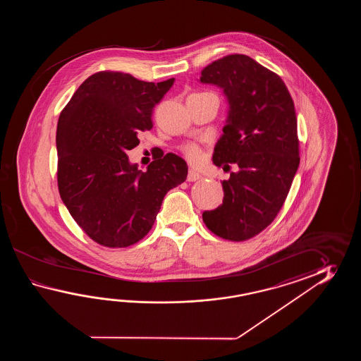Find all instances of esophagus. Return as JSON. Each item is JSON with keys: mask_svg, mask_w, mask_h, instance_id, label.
Returning a JSON list of instances; mask_svg holds the SVG:
<instances>
[{"mask_svg": "<svg viewBox=\"0 0 361 361\" xmlns=\"http://www.w3.org/2000/svg\"><path fill=\"white\" fill-rule=\"evenodd\" d=\"M199 179H201V176H200L199 173H196L195 170H190L188 171V176H187V180L188 182H196Z\"/></svg>", "mask_w": 361, "mask_h": 361, "instance_id": "esophagus-1", "label": "esophagus"}]
</instances>
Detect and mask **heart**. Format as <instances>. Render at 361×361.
Masks as SVG:
<instances>
[{
	"label": "heart",
	"instance_id": "1",
	"mask_svg": "<svg viewBox=\"0 0 361 361\" xmlns=\"http://www.w3.org/2000/svg\"><path fill=\"white\" fill-rule=\"evenodd\" d=\"M180 151L185 156V159L192 164H199L202 160V151L199 145L193 142L184 143L183 146L180 147Z\"/></svg>",
	"mask_w": 361,
	"mask_h": 361
}]
</instances>
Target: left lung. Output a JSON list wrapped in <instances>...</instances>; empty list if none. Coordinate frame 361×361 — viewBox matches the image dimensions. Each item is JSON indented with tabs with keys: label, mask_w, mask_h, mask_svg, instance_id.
Returning <instances> with one entry per match:
<instances>
[{
	"label": "left lung",
	"mask_w": 361,
	"mask_h": 361,
	"mask_svg": "<svg viewBox=\"0 0 361 361\" xmlns=\"http://www.w3.org/2000/svg\"><path fill=\"white\" fill-rule=\"evenodd\" d=\"M200 81L222 87L230 103L213 162L238 166L222 182V205L204 212L202 221L219 238L245 241L274 222L298 169L294 102L281 77L247 55L213 61Z\"/></svg>",
	"instance_id": "8db88e82"
}]
</instances>
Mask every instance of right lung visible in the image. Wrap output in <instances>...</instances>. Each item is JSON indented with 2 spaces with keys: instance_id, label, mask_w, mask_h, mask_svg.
Wrapping results in <instances>:
<instances>
[{
  "instance_id": "obj_1",
  "label": "right lung",
  "mask_w": 361,
  "mask_h": 361,
  "mask_svg": "<svg viewBox=\"0 0 361 361\" xmlns=\"http://www.w3.org/2000/svg\"><path fill=\"white\" fill-rule=\"evenodd\" d=\"M174 78L146 82L129 73L100 71L86 78L58 120V190L69 214L99 245L126 247L154 226L162 200L183 183L188 168L168 154L147 171L126 152L154 128V107Z\"/></svg>"
}]
</instances>
